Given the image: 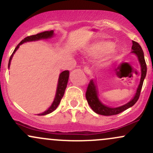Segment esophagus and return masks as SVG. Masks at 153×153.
Masks as SVG:
<instances>
[{"label": "esophagus", "mask_w": 153, "mask_h": 153, "mask_svg": "<svg viewBox=\"0 0 153 153\" xmlns=\"http://www.w3.org/2000/svg\"><path fill=\"white\" fill-rule=\"evenodd\" d=\"M83 70H84V72L87 74V75H91V70H90L88 66H84V68H83Z\"/></svg>", "instance_id": "obj_1"}]
</instances>
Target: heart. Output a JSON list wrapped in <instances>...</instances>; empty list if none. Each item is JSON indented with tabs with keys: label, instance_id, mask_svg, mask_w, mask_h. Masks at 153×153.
<instances>
[{
	"label": "heart",
	"instance_id": "b5f03b06",
	"mask_svg": "<svg viewBox=\"0 0 153 153\" xmlns=\"http://www.w3.org/2000/svg\"><path fill=\"white\" fill-rule=\"evenodd\" d=\"M112 47H113V43L110 41L97 43V44L94 45L91 47L88 50V53L89 56H100L111 49ZM113 56L114 55H111L110 57L112 58Z\"/></svg>",
	"mask_w": 153,
	"mask_h": 153
}]
</instances>
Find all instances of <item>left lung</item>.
Segmentation results:
<instances>
[{
    "label": "left lung",
    "mask_w": 153,
    "mask_h": 153,
    "mask_svg": "<svg viewBox=\"0 0 153 153\" xmlns=\"http://www.w3.org/2000/svg\"><path fill=\"white\" fill-rule=\"evenodd\" d=\"M132 44L133 45L131 47V52L137 55L141 65V79L138 88H137V93H136L134 98L127 104L123 105V106L112 108V107H107V105H105L100 102V100L98 98V88L97 86V81L93 79L91 80L88 83V87H87L86 92H85V97H86L87 102H88L91 108L96 113L99 114V115H107H107H117V114L120 113V112H123L124 110L128 109L129 107H132L136 102L138 101L144 80H145L146 74H147V65H146L145 56H144L143 50H142L140 45L137 42L134 41H132Z\"/></svg>",
    "instance_id": "1"
}]
</instances>
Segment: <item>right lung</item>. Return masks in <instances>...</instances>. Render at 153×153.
<instances>
[{"instance_id": "add662e5", "label": "right lung", "mask_w": 153, "mask_h": 153, "mask_svg": "<svg viewBox=\"0 0 153 153\" xmlns=\"http://www.w3.org/2000/svg\"><path fill=\"white\" fill-rule=\"evenodd\" d=\"M53 30H51V31H45L43 32V33H38L36 35H33V36H27L26 38H24L19 44L17 45V46L15 48L14 52L12 53L11 56H10L9 61H8V68L10 66V64H11V60L12 59L13 56H14V53L16 52V50L18 49L20 45H22V43H26V42H29V41H38V40H41V39H46V38H50L53 36ZM69 70H65L63 71L62 73H60L59 77V80H58V84H57V88H56V96H55L54 100H53V103L51 105V107L46 110L44 112L41 114H38V115H47V114H49L52 112L53 111H54L56 109V107H58V105H59L60 102H61L62 98L63 97L64 94H65V89H66L67 85H68V79H69Z\"/></svg>"}]
</instances>
